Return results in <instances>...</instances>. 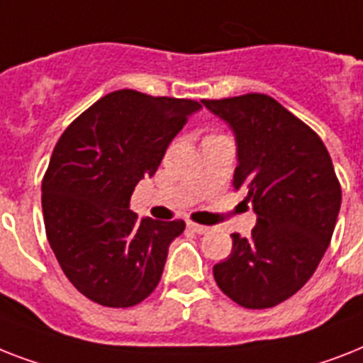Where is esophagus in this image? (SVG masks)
<instances>
[{
	"mask_svg": "<svg viewBox=\"0 0 363 363\" xmlns=\"http://www.w3.org/2000/svg\"><path fill=\"white\" fill-rule=\"evenodd\" d=\"M187 227L191 228L196 234H208L210 232V227H204V225H196V223H187Z\"/></svg>",
	"mask_w": 363,
	"mask_h": 363,
	"instance_id": "1",
	"label": "esophagus"
}]
</instances>
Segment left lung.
Returning <instances> with one entry per match:
<instances>
[{"label": "left lung", "instance_id": "1", "mask_svg": "<svg viewBox=\"0 0 363 363\" xmlns=\"http://www.w3.org/2000/svg\"><path fill=\"white\" fill-rule=\"evenodd\" d=\"M202 104L234 133L232 185L257 213L249 240L232 234L213 277L242 307H274L306 285L330 245L341 208L332 159L317 133L268 95Z\"/></svg>", "mask_w": 363, "mask_h": 363}]
</instances>
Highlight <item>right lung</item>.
<instances>
[{
	"label": "right lung",
	"mask_w": 363,
	"mask_h": 363,
	"mask_svg": "<svg viewBox=\"0 0 363 363\" xmlns=\"http://www.w3.org/2000/svg\"><path fill=\"white\" fill-rule=\"evenodd\" d=\"M200 108L191 99L120 89L91 104L57 140L43 179L46 236L67 279L89 300L131 307L159 285L185 223L138 219L129 202Z\"/></svg>",
	"instance_id": "add662e5"
}]
</instances>
